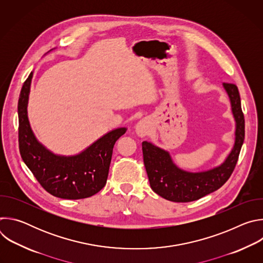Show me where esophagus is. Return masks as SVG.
<instances>
[{"instance_id":"1","label":"esophagus","mask_w":263,"mask_h":263,"mask_svg":"<svg viewBox=\"0 0 263 263\" xmlns=\"http://www.w3.org/2000/svg\"><path fill=\"white\" fill-rule=\"evenodd\" d=\"M135 132L139 137H144L148 133V124L146 121L141 120L135 126Z\"/></svg>"}]
</instances>
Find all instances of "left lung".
Returning a JSON list of instances; mask_svg holds the SVG:
<instances>
[{"mask_svg": "<svg viewBox=\"0 0 263 263\" xmlns=\"http://www.w3.org/2000/svg\"><path fill=\"white\" fill-rule=\"evenodd\" d=\"M235 120V141L224 161L213 168L203 172H187L177 166L165 149L142 141L143 163L149 185L154 193L172 202H193L209 195L221 187L230 178L237 163L245 140V118L240 97L235 84L222 83Z\"/></svg>", "mask_w": 263, "mask_h": 263, "instance_id": "8db88e82", "label": "left lung"}]
</instances>
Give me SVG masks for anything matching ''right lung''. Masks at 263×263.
I'll return each instance as SVG.
<instances>
[{
    "label": "right lung",
    "instance_id": "add662e5",
    "mask_svg": "<svg viewBox=\"0 0 263 263\" xmlns=\"http://www.w3.org/2000/svg\"><path fill=\"white\" fill-rule=\"evenodd\" d=\"M33 71L25 81L18 99V145L21 156L44 189L54 197L67 200L89 198L106 184L116 141L127 128L109 131L77 155L51 152L37 140L28 119V101Z\"/></svg>",
    "mask_w": 263,
    "mask_h": 263
}]
</instances>
